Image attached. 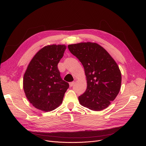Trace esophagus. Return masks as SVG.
<instances>
[{
    "mask_svg": "<svg viewBox=\"0 0 146 146\" xmlns=\"http://www.w3.org/2000/svg\"><path fill=\"white\" fill-rule=\"evenodd\" d=\"M74 84V82H70V83H69V85H70V87H72V86H73Z\"/></svg>",
    "mask_w": 146,
    "mask_h": 146,
    "instance_id": "1",
    "label": "esophagus"
}]
</instances>
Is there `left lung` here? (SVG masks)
Here are the masks:
<instances>
[{
	"label": "left lung",
	"mask_w": 146,
	"mask_h": 146,
	"mask_svg": "<svg viewBox=\"0 0 146 146\" xmlns=\"http://www.w3.org/2000/svg\"><path fill=\"white\" fill-rule=\"evenodd\" d=\"M68 48L82 63L87 80V89L79 101L90 110L102 111L111 104L121 85V73L115 61L96 42L70 44Z\"/></svg>",
	"instance_id": "obj_1"
}]
</instances>
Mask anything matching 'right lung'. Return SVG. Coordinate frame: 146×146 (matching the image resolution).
<instances>
[{"label":"right lung","mask_w":146,"mask_h":146,"mask_svg":"<svg viewBox=\"0 0 146 146\" xmlns=\"http://www.w3.org/2000/svg\"><path fill=\"white\" fill-rule=\"evenodd\" d=\"M65 45H46L29 62L23 78V88L29 102L44 112L56 109L63 102L68 83L61 79L57 64Z\"/></svg>","instance_id":"1"}]
</instances>
